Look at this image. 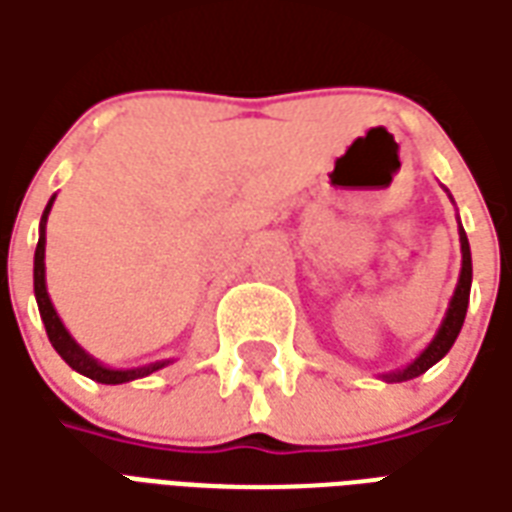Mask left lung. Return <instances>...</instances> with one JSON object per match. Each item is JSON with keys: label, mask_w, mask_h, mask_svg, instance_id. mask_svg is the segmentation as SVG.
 Returning a JSON list of instances; mask_svg holds the SVG:
<instances>
[{"label": "left lung", "mask_w": 512, "mask_h": 512, "mask_svg": "<svg viewBox=\"0 0 512 512\" xmlns=\"http://www.w3.org/2000/svg\"><path fill=\"white\" fill-rule=\"evenodd\" d=\"M458 238H461V277H458V285H455V293H452L450 307L441 318V326L433 334L422 351H419L417 359H411L406 367H397V370H389V373H381L386 384H397V381H411V378L422 376L425 370L436 365L439 359L447 356V351L452 348V343L458 340L461 334L463 318H466V307H469V290H472V249H469V238L463 233L461 222H458Z\"/></svg>", "instance_id": "left-lung-1"}]
</instances>
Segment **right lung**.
Listing matches in <instances>:
<instances>
[{
	"label": "right lung",
	"instance_id": "right-lung-1",
	"mask_svg": "<svg viewBox=\"0 0 512 512\" xmlns=\"http://www.w3.org/2000/svg\"><path fill=\"white\" fill-rule=\"evenodd\" d=\"M54 197H57V194H54ZM54 197H51L49 205H46V211L40 216V238L38 249H35V299H38L40 318H43V326H46V334H49L54 351H57L76 373L93 378L98 384H128V381H134V378H145L150 376V373L161 370V367L172 365L175 359H161V362H150V365L142 367H128V370L106 367L104 362H98L95 356L87 354L82 345L73 340L71 332L65 329V323L60 321V315H57L54 304H51L49 290H46V222H49Z\"/></svg>",
	"mask_w": 512,
	"mask_h": 512
}]
</instances>
